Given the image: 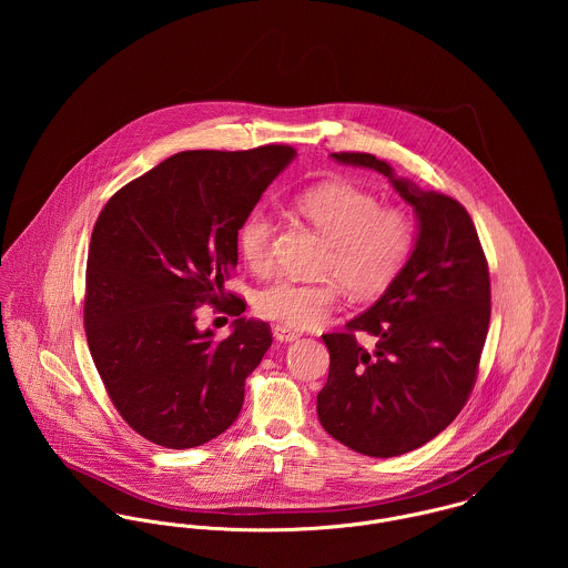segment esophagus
I'll list each match as a JSON object with an SVG mask.
<instances>
[{
	"label": "esophagus",
	"instance_id": "1",
	"mask_svg": "<svg viewBox=\"0 0 568 568\" xmlns=\"http://www.w3.org/2000/svg\"><path fill=\"white\" fill-rule=\"evenodd\" d=\"M273 336H275L280 343H291V341H297V338H300L297 332H291L288 327H282V325H275V327H273Z\"/></svg>",
	"mask_w": 568,
	"mask_h": 568
}]
</instances>
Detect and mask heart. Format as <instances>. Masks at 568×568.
I'll use <instances>...</instances> for the list:
<instances>
[{
  "instance_id": "1",
  "label": "heart",
  "mask_w": 568,
  "mask_h": 568,
  "mask_svg": "<svg viewBox=\"0 0 568 568\" xmlns=\"http://www.w3.org/2000/svg\"><path fill=\"white\" fill-rule=\"evenodd\" d=\"M297 212L324 236L322 282L275 280L255 295L260 317L282 327H313L332 313L338 282L356 297H374L405 268L413 251V223L403 210L383 207L378 196L352 183H322L297 199ZM275 223L253 210L239 230L244 262L262 273L271 266Z\"/></svg>"
}]
</instances>
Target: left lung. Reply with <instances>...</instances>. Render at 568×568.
<instances>
[{
    "instance_id": "obj_1",
    "label": "left lung",
    "mask_w": 568,
    "mask_h": 568,
    "mask_svg": "<svg viewBox=\"0 0 568 568\" xmlns=\"http://www.w3.org/2000/svg\"><path fill=\"white\" fill-rule=\"evenodd\" d=\"M332 160L385 174L417 216L415 246L383 297L322 336L329 352L322 426L361 455L398 457L439 435L470 398L489 325L486 253L459 201L419 190L369 153ZM356 331L377 338L374 351Z\"/></svg>"
}]
</instances>
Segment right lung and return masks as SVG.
I'll return each mask as SVG.
<instances>
[{"instance_id":"1","label":"right lung","mask_w":568,"mask_h":568,"mask_svg":"<svg viewBox=\"0 0 568 568\" xmlns=\"http://www.w3.org/2000/svg\"><path fill=\"white\" fill-rule=\"evenodd\" d=\"M295 155L284 144L176 153L118 190L93 225L89 352L118 413L158 446H201L243 408L244 381L273 334L241 317L246 304L225 295V280L239 264L244 219ZM201 303L240 317L227 339L195 327Z\"/></svg>"}]
</instances>
